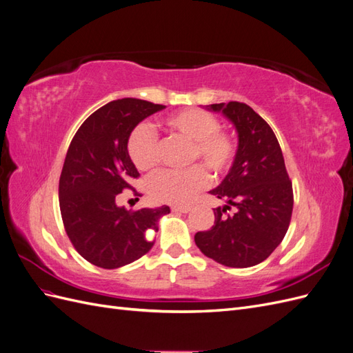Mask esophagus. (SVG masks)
<instances>
[{
    "label": "esophagus",
    "mask_w": 353,
    "mask_h": 353,
    "mask_svg": "<svg viewBox=\"0 0 353 353\" xmlns=\"http://www.w3.org/2000/svg\"><path fill=\"white\" fill-rule=\"evenodd\" d=\"M190 210H191L190 206H172V212H176V213H187Z\"/></svg>",
    "instance_id": "34e87169"
}]
</instances>
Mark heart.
I'll return each instance as SVG.
<instances>
[{"label": "heart", "mask_w": 353, "mask_h": 353, "mask_svg": "<svg viewBox=\"0 0 353 353\" xmlns=\"http://www.w3.org/2000/svg\"><path fill=\"white\" fill-rule=\"evenodd\" d=\"M165 126L190 141L188 162H200L213 176L227 174L237 154L234 137L222 131L216 116L201 109H184L169 114ZM126 152L140 170H152L159 163V138L147 125H137L128 135ZM209 184V175L200 165L185 170H160L148 179V191L154 200L184 205Z\"/></svg>", "instance_id": "obj_1"}]
</instances>
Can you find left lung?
I'll use <instances>...</instances> for the list:
<instances>
[{
	"label": "left lung",
	"instance_id": "8db88e82",
	"mask_svg": "<svg viewBox=\"0 0 353 353\" xmlns=\"http://www.w3.org/2000/svg\"><path fill=\"white\" fill-rule=\"evenodd\" d=\"M208 108L234 123L239 148L228 175L210 191L227 205L213 209L215 223L199 231L194 241L218 263L249 268L268 258L285 236L293 212L292 181L274 131L250 105L230 101Z\"/></svg>",
	"mask_w": 353,
	"mask_h": 353
}]
</instances>
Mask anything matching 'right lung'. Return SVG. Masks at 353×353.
Returning a JSON list of instances; mask_svg holds the SVG:
<instances>
[{"label":"right lung","instance_id":"right-lung-1","mask_svg":"<svg viewBox=\"0 0 353 353\" xmlns=\"http://www.w3.org/2000/svg\"><path fill=\"white\" fill-rule=\"evenodd\" d=\"M162 109L138 99L110 101L87 117L69 145L59 181L63 225L77 252L100 268L140 259L154 244L148 231L156 232L160 216L170 212L169 206L126 210L116 205L140 176L126 152L128 135Z\"/></svg>","mask_w":353,"mask_h":353}]
</instances>
